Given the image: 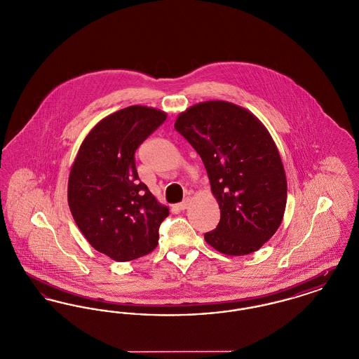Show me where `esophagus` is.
Returning <instances> with one entry per match:
<instances>
[{"label": "esophagus", "mask_w": 359, "mask_h": 359, "mask_svg": "<svg viewBox=\"0 0 359 359\" xmlns=\"http://www.w3.org/2000/svg\"><path fill=\"white\" fill-rule=\"evenodd\" d=\"M189 203H191V198L188 196V198H186V199H184V201H183L182 203H179V205H177V208L183 211V210H186V208H188V205H189Z\"/></svg>", "instance_id": "1"}]
</instances>
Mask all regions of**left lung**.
Here are the masks:
<instances>
[{"instance_id": "obj_1", "label": "left lung", "mask_w": 359, "mask_h": 359, "mask_svg": "<svg viewBox=\"0 0 359 359\" xmlns=\"http://www.w3.org/2000/svg\"><path fill=\"white\" fill-rule=\"evenodd\" d=\"M175 129L201 156L221 221L205 242L227 256H245L272 238L287 205V177L273 138L249 110L207 101L191 106Z\"/></svg>"}]
</instances>
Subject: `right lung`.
Returning a JSON list of instances; mask_svg holds the SVG:
<instances>
[{"mask_svg":"<svg viewBox=\"0 0 359 359\" xmlns=\"http://www.w3.org/2000/svg\"><path fill=\"white\" fill-rule=\"evenodd\" d=\"M167 113L129 106L100 121L86 136L69 177V205L90 245L116 261L151 253L158 227L170 215L140 182L137 148L165 121Z\"/></svg>","mask_w":359,"mask_h":359,"instance_id":"add662e5","label":"right lung"}]
</instances>
